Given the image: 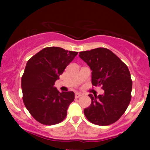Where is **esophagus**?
<instances>
[{
    "label": "esophagus",
    "mask_w": 150,
    "mask_h": 150,
    "mask_svg": "<svg viewBox=\"0 0 150 150\" xmlns=\"http://www.w3.org/2000/svg\"><path fill=\"white\" fill-rule=\"evenodd\" d=\"M82 96V94L81 93H75V98H79Z\"/></svg>",
    "instance_id": "1"
}]
</instances>
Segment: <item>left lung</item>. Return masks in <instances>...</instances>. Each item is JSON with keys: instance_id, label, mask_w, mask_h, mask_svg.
<instances>
[{"instance_id": "left-lung-1", "label": "left lung", "mask_w": 150, "mask_h": 150, "mask_svg": "<svg viewBox=\"0 0 150 150\" xmlns=\"http://www.w3.org/2000/svg\"><path fill=\"white\" fill-rule=\"evenodd\" d=\"M80 58L91 68L93 86L102 85L103 95L89 94L91 104L84 114L92 124L108 126L117 122L130 104L132 81L127 65L105 48L81 52Z\"/></svg>"}]
</instances>
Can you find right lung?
<instances>
[{"label": "right lung", "mask_w": 150, "mask_h": 150, "mask_svg": "<svg viewBox=\"0 0 150 150\" xmlns=\"http://www.w3.org/2000/svg\"><path fill=\"white\" fill-rule=\"evenodd\" d=\"M77 54L59 47H47L26 63L22 76V99L30 114L41 124L54 125L66 117L74 93H60L54 85Z\"/></svg>", "instance_id": "right-lung-1"}]
</instances>
